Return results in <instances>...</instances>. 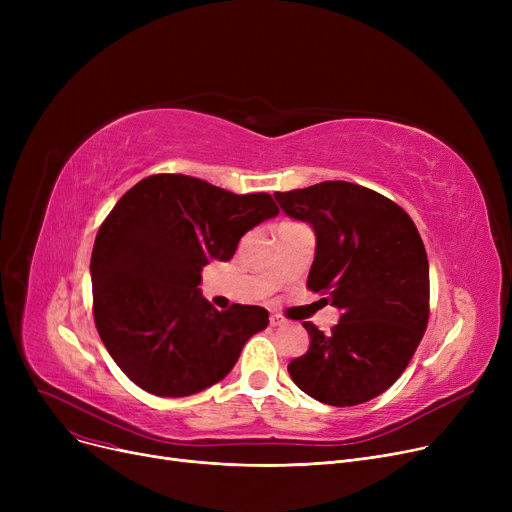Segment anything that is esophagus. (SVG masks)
<instances>
[{
	"label": "esophagus",
	"instance_id": "esophagus-1",
	"mask_svg": "<svg viewBox=\"0 0 512 512\" xmlns=\"http://www.w3.org/2000/svg\"><path fill=\"white\" fill-rule=\"evenodd\" d=\"M270 324L276 328V326H284V317L282 315H278V313H274L272 317H270Z\"/></svg>",
	"mask_w": 512,
	"mask_h": 512
}]
</instances>
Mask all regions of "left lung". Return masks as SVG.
Here are the masks:
<instances>
[{"label":"left lung","mask_w":512,"mask_h":512,"mask_svg":"<svg viewBox=\"0 0 512 512\" xmlns=\"http://www.w3.org/2000/svg\"><path fill=\"white\" fill-rule=\"evenodd\" d=\"M282 211L311 224L307 288L340 309L332 334L305 321L309 351L288 373L311 398L355 407L386 392L407 369L429 317V263L409 213L371 188L326 180L276 193Z\"/></svg>","instance_id":"8db88e82"}]
</instances>
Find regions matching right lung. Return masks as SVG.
Segmentation results:
<instances>
[{"instance_id":"obj_1","label":"right lung","mask_w":512,"mask_h":512,"mask_svg":"<svg viewBox=\"0 0 512 512\" xmlns=\"http://www.w3.org/2000/svg\"><path fill=\"white\" fill-rule=\"evenodd\" d=\"M278 211L267 193L234 195L184 174L147 176L122 195L97 232L91 280L97 332L130 382L178 398L226 378L270 313L213 309L201 270L232 259L242 234Z\"/></svg>"}]
</instances>
